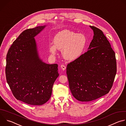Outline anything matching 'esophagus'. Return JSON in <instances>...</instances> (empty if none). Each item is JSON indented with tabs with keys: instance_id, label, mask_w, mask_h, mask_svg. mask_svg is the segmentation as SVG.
Segmentation results:
<instances>
[{
	"instance_id": "34e87169",
	"label": "esophagus",
	"mask_w": 126,
	"mask_h": 126,
	"mask_svg": "<svg viewBox=\"0 0 126 126\" xmlns=\"http://www.w3.org/2000/svg\"><path fill=\"white\" fill-rule=\"evenodd\" d=\"M60 67H61V69H62L63 70H65L66 69V66L64 65H63V64H62V65L60 66Z\"/></svg>"
}]
</instances>
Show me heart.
Segmentation results:
<instances>
[{"mask_svg":"<svg viewBox=\"0 0 126 126\" xmlns=\"http://www.w3.org/2000/svg\"><path fill=\"white\" fill-rule=\"evenodd\" d=\"M53 42L54 45L49 46L52 54H55L57 48L62 49L63 57L67 60L73 61L83 54L87 45V39L83 33L63 30L55 35Z\"/></svg>","mask_w":126,"mask_h":126,"instance_id":"1","label":"heart"}]
</instances>
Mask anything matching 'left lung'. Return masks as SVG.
<instances>
[{
	"label": "left lung",
	"mask_w": 126,
	"mask_h": 126,
	"mask_svg": "<svg viewBox=\"0 0 126 126\" xmlns=\"http://www.w3.org/2000/svg\"><path fill=\"white\" fill-rule=\"evenodd\" d=\"M94 36L88 50L68 63L66 73L73 96L82 102L91 101L108 94L117 72L115 53L102 30L90 26Z\"/></svg>",
	"instance_id": "1"
}]
</instances>
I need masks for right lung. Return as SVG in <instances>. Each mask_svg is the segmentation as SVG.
Here are the masks:
<instances>
[{"mask_svg": "<svg viewBox=\"0 0 126 126\" xmlns=\"http://www.w3.org/2000/svg\"><path fill=\"white\" fill-rule=\"evenodd\" d=\"M46 26L23 31L13 42L6 55L7 82L15 98L31 105H41L50 98L59 76L58 65L39 58L34 37Z\"/></svg>", "mask_w": 126, "mask_h": 126, "instance_id": "right-lung-1", "label": "right lung"}]
</instances>
